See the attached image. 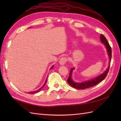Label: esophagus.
I'll list each match as a JSON object with an SVG mask.
<instances>
[{
	"instance_id": "esophagus-1",
	"label": "esophagus",
	"mask_w": 121,
	"mask_h": 121,
	"mask_svg": "<svg viewBox=\"0 0 121 121\" xmlns=\"http://www.w3.org/2000/svg\"><path fill=\"white\" fill-rule=\"evenodd\" d=\"M67 61V58L66 57H61L60 59L59 60V63L60 64V65H65V64L66 63Z\"/></svg>"
}]
</instances>
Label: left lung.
Segmentation results:
<instances>
[{"label": "left lung", "instance_id": "8db88e82", "mask_svg": "<svg viewBox=\"0 0 121 121\" xmlns=\"http://www.w3.org/2000/svg\"><path fill=\"white\" fill-rule=\"evenodd\" d=\"M100 39L101 42L104 44L105 46V48H107L108 54V56L109 58V64L108 67V68L107 69V70L104 71V73H102V74H101L99 76L96 77L94 78V79H92V80H88V81H85L82 83H77V82H75L74 81H73V80H72V73L73 71L74 70V68H72L70 71V73H69V77L68 78V79L67 80V82L69 83V85H71L72 87L75 88L80 89H85L86 88H89L92 87L94 86H95L97 84L102 81V80H104L105 78L106 77H107L109 71V65H110L111 58H112V49L110 45H109L107 41V39H106V38L104 36V35L102 34L100 35Z\"/></svg>", "mask_w": 121, "mask_h": 121}]
</instances>
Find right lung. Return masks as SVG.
<instances>
[{"label": "right lung", "instance_id": "1", "mask_svg": "<svg viewBox=\"0 0 121 121\" xmlns=\"http://www.w3.org/2000/svg\"><path fill=\"white\" fill-rule=\"evenodd\" d=\"M53 67V66L52 67V68H50V69H52V68ZM47 78H46V80H45V83H44V84H43V85L41 87V88H39V89H38L37 90H36V91H32V92H29L28 93H29V94H34V93H37V92H39V91H40V90H41V89H42V88L44 87V86H45V84L46 83V82H47Z\"/></svg>", "mask_w": 121, "mask_h": 121}]
</instances>
